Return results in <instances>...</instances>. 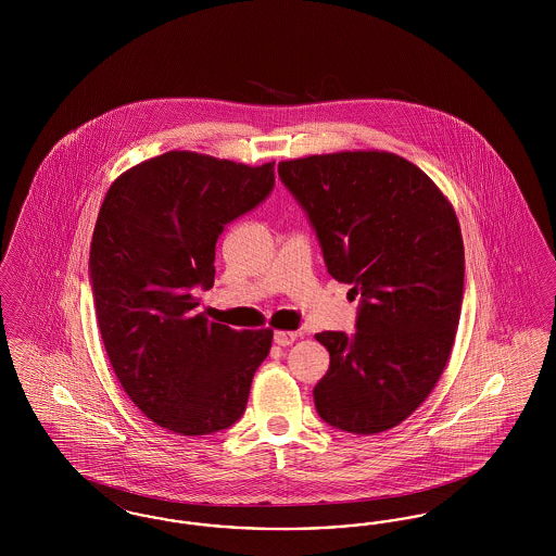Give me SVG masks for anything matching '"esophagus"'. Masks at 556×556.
Masks as SVG:
<instances>
[{"label": "esophagus", "instance_id": "34e87169", "mask_svg": "<svg viewBox=\"0 0 556 556\" xmlns=\"http://www.w3.org/2000/svg\"><path fill=\"white\" fill-rule=\"evenodd\" d=\"M298 331H286V329H279V331H275V344L277 345H290L298 340Z\"/></svg>", "mask_w": 556, "mask_h": 556}]
</instances>
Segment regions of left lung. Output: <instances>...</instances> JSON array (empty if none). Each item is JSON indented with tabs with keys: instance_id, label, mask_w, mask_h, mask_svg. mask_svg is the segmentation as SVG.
Here are the masks:
<instances>
[{
	"instance_id": "1",
	"label": "left lung",
	"mask_w": 556,
	"mask_h": 556,
	"mask_svg": "<svg viewBox=\"0 0 556 556\" xmlns=\"http://www.w3.org/2000/svg\"><path fill=\"white\" fill-rule=\"evenodd\" d=\"M317 229L333 279L361 295L356 333H317L331 363L315 388L323 421L372 435L408 419L440 381L463 304L465 245L444 191L383 150L279 162Z\"/></svg>"
}]
</instances>
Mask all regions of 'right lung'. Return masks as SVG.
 <instances>
[{
  "instance_id": "add662e5",
  "label": "right lung",
  "mask_w": 556,
  "mask_h": 556,
  "mask_svg": "<svg viewBox=\"0 0 556 556\" xmlns=\"http://www.w3.org/2000/svg\"><path fill=\"white\" fill-rule=\"evenodd\" d=\"M273 186L275 162L173 150L125 170L102 202L89 254L102 342L132 404L179 435L236 424L268 356L273 329L208 320L193 291L214 283L225 225Z\"/></svg>"
}]
</instances>
